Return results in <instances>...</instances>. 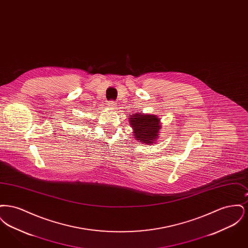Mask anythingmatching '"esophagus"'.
Here are the masks:
<instances>
[{"mask_svg":"<svg viewBox=\"0 0 248 248\" xmlns=\"http://www.w3.org/2000/svg\"><path fill=\"white\" fill-rule=\"evenodd\" d=\"M108 106L111 107V108H114L115 105H116V103H115L114 100H109V101L108 102Z\"/></svg>","mask_w":248,"mask_h":248,"instance_id":"obj_1","label":"esophagus"}]
</instances>
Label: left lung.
<instances>
[{
  "instance_id": "1",
  "label": "left lung",
  "mask_w": 248,
  "mask_h": 248,
  "mask_svg": "<svg viewBox=\"0 0 248 248\" xmlns=\"http://www.w3.org/2000/svg\"><path fill=\"white\" fill-rule=\"evenodd\" d=\"M159 120L156 116L146 114H135L130 116V124L134 130V135L137 140L148 144L154 143L158 136L161 125Z\"/></svg>"
}]
</instances>
